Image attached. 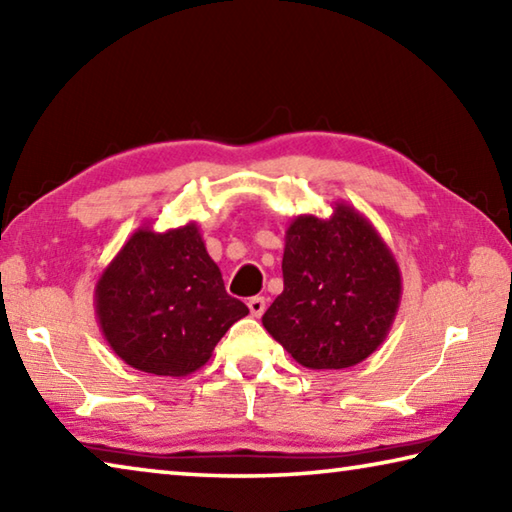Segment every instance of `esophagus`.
<instances>
[{"label":"esophagus","instance_id":"esophagus-1","mask_svg":"<svg viewBox=\"0 0 512 512\" xmlns=\"http://www.w3.org/2000/svg\"><path fill=\"white\" fill-rule=\"evenodd\" d=\"M248 309H250V314H253L255 318H259L266 311V300L262 298V296H255V298H250L248 300Z\"/></svg>","mask_w":512,"mask_h":512}]
</instances>
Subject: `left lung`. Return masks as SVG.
Returning <instances> with one entry per match:
<instances>
[{
	"instance_id": "obj_1",
	"label": "left lung",
	"mask_w": 512,
	"mask_h": 512,
	"mask_svg": "<svg viewBox=\"0 0 512 512\" xmlns=\"http://www.w3.org/2000/svg\"><path fill=\"white\" fill-rule=\"evenodd\" d=\"M284 291L266 332L309 370H341L386 341L402 300L395 255L366 216L334 203L332 216L300 214L284 235Z\"/></svg>"
}]
</instances>
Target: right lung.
I'll list each match as a JSON object with an SVG mask.
<instances>
[{
    "label": "right lung",
    "instance_id": "right-lung-1",
    "mask_svg": "<svg viewBox=\"0 0 512 512\" xmlns=\"http://www.w3.org/2000/svg\"><path fill=\"white\" fill-rule=\"evenodd\" d=\"M94 311L112 352L158 377L203 368L221 336L248 316L225 291L194 221L164 232L137 228L99 275Z\"/></svg>",
    "mask_w": 512,
    "mask_h": 512
}]
</instances>
